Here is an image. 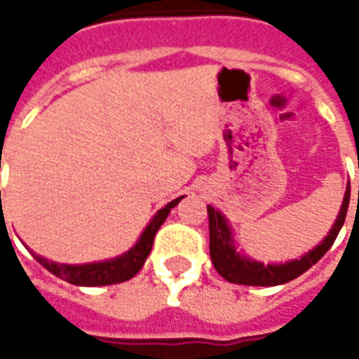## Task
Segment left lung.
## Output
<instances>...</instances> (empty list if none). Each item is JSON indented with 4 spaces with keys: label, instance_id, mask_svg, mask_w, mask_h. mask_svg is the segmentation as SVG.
<instances>
[{
    "label": "left lung",
    "instance_id": "obj_1",
    "mask_svg": "<svg viewBox=\"0 0 359 359\" xmlns=\"http://www.w3.org/2000/svg\"><path fill=\"white\" fill-rule=\"evenodd\" d=\"M359 197V196H358ZM351 201V182L346 186L345 199L341 212L335 219L334 227L330 229L328 236L318 244L315 250L306 253L296 261L285 262V264H262V262L251 261L250 257L240 255L235 250L233 235L225 218L214 207L207 205L208 212V233H210V259L216 268V272L229 283L236 285H255V287H273L292 281L324 257V253L334 245L335 238L339 235L341 227L345 224L346 210Z\"/></svg>",
    "mask_w": 359,
    "mask_h": 359
}]
</instances>
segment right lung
Returning a JSON list of instances; mask_svg holds the SVG:
<instances>
[{
    "mask_svg": "<svg viewBox=\"0 0 359 359\" xmlns=\"http://www.w3.org/2000/svg\"><path fill=\"white\" fill-rule=\"evenodd\" d=\"M184 197V196H182ZM175 199L169 205L158 210L156 216L151 219V224L147 225V229L143 231L141 238L137 240V244L132 248L130 251H126L124 255L117 257V259H111V261L104 262H91V264H57V262H52L44 259V257H39L33 253L36 261L41 262L42 266L50 270L53 276L65 279L72 285H81V287H100V285H115L123 283V281H128L140 272L143 262L149 257L152 250V244H154V236H156V231L160 229V225L165 222L169 210L179 205V201L182 199Z\"/></svg>",
    "mask_w": 359,
    "mask_h": 359,
    "instance_id": "right-lung-1",
    "label": "right lung"
}]
</instances>
